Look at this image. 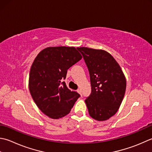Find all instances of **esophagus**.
<instances>
[{
  "instance_id": "34e87169",
  "label": "esophagus",
  "mask_w": 152,
  "mask_h": 152,
  "mask_svg": "<svg viewBox=\"0 0 152 152\" xmlns=\"http://www.w3.org/2000/svg\"><path fill=\"white\" fill-rule=\"evenodd\" d=\"M77 91H78V93H79L80 95H81V96H82V93H81V90H80V89H78V90H77Z\"/></svg>"
}]
</instances>
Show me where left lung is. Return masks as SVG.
Returning a JSON list of instances; mask_svg holds the SVG:
<instances>
[{
  "instance_id": "1",
  "label": "left lung",
  "mask_w": 152,
  "mask_h": 152,
  "mask_svg": "<svg viewBox=\"0 0 152 152\" xmlns=\"http://www.w3.org/2000/svg\"><path fill=\"white\" fill-rule=\"evenodd\" d=\"M87 65L91 93L85 102L89 114L103 121L113 116L119 109L126 91L125 76L110 53L102 49L78 47Z\"/></svg>"
}]
</instances>
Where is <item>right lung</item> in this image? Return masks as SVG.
Wrapping results in <instances>:
<instances>
[{
	"label": "right lung",
	"instance_id": "obj_1",
	"mask_svg": "<svg viewBox=\"0 0 152 152\" xmlns=\"http://www.w3.org/2000/svg\"><path fill=\"white\" fill-rule=\"evenodd\" d=\"M82 56L74 47H49L34 59L29 76V90L38 108L50 118L68 115L80 95L70 91L62 80L67 70Z\"/></svg>",
	"mask_w": 152,
	"mask_h": 152
}]
</instances>
